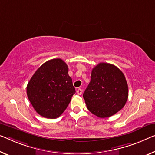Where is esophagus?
I'll return each mask as SVG.
<instances>
[{
  "mask_svg": "<svg viewBox=\"0 0 155 155\" xmlns=\"http://www.w3.org/2000/svg\"><path fill=\"white\" fill-rule=\"evenodd\" d=\"M77 94L78 95H81L82 94V90L81 89H77Z\"/></svg>",
  "mask_w": 155,
  "mask_h": 155,
  "instance_id": "34e87169",
  "label": "esophagus"
}]
</instances>
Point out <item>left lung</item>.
<instances>
[{"label":"left lung","instance_id":"left-lung-1","mask_svg":"<svg viewBox=\"0 0 155 155\" xmlns=\"http://www.w3.org/2000/svg\"><path fill=\"white\" fill-rule=\"evenodd\" d=\"M87 109L99 118L114 115L128 98L125 77L113 64L100 63L93 68L91 81L83 94Z\"/></svg>","mask_w":155,"mask_h":155}]
</instances>
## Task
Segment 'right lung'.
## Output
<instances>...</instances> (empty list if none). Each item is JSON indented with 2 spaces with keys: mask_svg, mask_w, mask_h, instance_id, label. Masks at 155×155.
<instances>
[{
  "mask_svg": "<svg viewBox=\"0 0 155 155\" xmlns=\"http://www.w3.org/2000/svg\"><path fill=\"white\" fill-rule=\"evenodd\" d=\"M75 93L67 64L59 58L43 64L27 85L28 97L33 108L47 118L59 117Z\"/></svg>",
  "mask_w": 155,
  "mask_h": 155,
  "instance_id": "obj_1",
  "label": "right lung"
}]
</instances>
